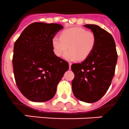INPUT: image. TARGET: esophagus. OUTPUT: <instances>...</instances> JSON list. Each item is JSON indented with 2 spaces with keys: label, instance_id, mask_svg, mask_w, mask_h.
Instances as JSON below:
<instances>
[{
  "label": "esophagus",
  "instance_id": "esophagus-1",
  "mask_svg": "<svg viewBox=\"0 0 129 129\" xmlns=\"http://www.w3.org/2000/svg\"><path fill=\"white\" fill-rule=\"evenodd\" d=\"M71 66H72V63H69V67H70V69L71 68Z\"/></svg>",
  "mask_w": 129,
  "mask_h": 129
}]
</instances>
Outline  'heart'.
Instances as JSON below:
<instances>
[{"instance_id": "b5f03b06", "label": "heart", "mask_w": 129, "mask_h": 129, "mask_svg": "<svg viewBox=\"0 0 129 129\" xmlns=\"http://www.w3.org/2000/svg\"><path fill=\"white\" fill-rule=\"evenodd\" d=\"M96 44V38L91 32L81 27H74L62 31L60 37L55 36L52 40L54 53L60 57L63 54L65 59L74 61L84 60L91 54Z\"/></svg>"}]
</instances>
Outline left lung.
<instances>
[{"label": "left lung", "mask_w": 129, "mask_h": 129, "mask_svg": "<svg viewBox=\"0 0 129 129\" xmlns=\"http://www.w3.org/2000/svg\"><path fill=\"white\" fill-rule=\"evenodd\" d=\"M95 34L96 44L84 61L72 65L75 77L72 91L77 99L92 103L99 101L111 85L117 61L116 45L108 32L95 24H85Z\"/></svg>", "instance_id": "obj_1"}]
</instances>
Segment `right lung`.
<instances>
[{"label":"right lung","instance_id":"obj_1","mask_svg":"<svg viewBox=\"0 0 129 129\" xmlns=\"http://www.w3.org/2000/svg\"><path fill=\"white\" fill-rule=\"evenodd\" d=\"M63 28L58 24L32 23L14 43L12 65L16 83L30 101L52 99L69 69L68 63L54 54L52 46L53 37Z\"/></svg>","mask_w":129,"mask_h":129}]
</instances>
